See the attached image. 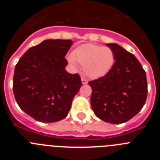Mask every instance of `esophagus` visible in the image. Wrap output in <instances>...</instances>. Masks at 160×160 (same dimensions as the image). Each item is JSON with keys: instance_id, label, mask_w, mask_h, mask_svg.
Here are the masks:
<instances>
[{"instance_id": "esophagus-1", "label": "esophagus", "mask_w": 160, "mask_h": 160, "mask_svg": "<svg viewBox=\"0 0 160 160\" xmlns=\"http://www.w3.org/2000/svg\"><path fill=\"white\" fill-rule=\"evenodd\" d=\"M82 84H87V82H88V81H87V79L86 78L84 77V76H82Z\"/></svg>"}]
</instances>
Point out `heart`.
I'll use <instances>...</instances> for the list:
<instances>
[{
    "mask_svg": "<svg viewBox=\"0 0 160 160\" xmlns=\"http://www.w3.org/2000/svg\"><path fill=\"white\" fill-rule=\"evenodd\" d=\"M68 59L73 65L78 63L85 66L88 76L98 78L110 71L114 62V54L111 48L85 44L75 49L74 54L69 55Z\"/></svg>",
    "mask_w": 160,
    "mask_h": 160,
    "instance_id": "heart-1",
    "label": "heart"
}]
</instances>
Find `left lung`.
<instances>
[{"label": "left lung", "instance_id": "1", "mask_svg": "<svg viewBox=\"0 0 160 160\" xmlns=\"http://www.w3.org/2000/svg\"><path fill=\"white\" fill-rule=\"evenodd\" d=\"M115 62L102 77L90 81V104L98 118L113 124L122 123L136 115L148 96L146 72L134 54L115 43L107 44Z\"/></svg>", "mask_w": 160, "mask_h": 160}]
</instances>
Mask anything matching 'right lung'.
I'll return each mask as SVG.
<instances>
[{"label":"right lung","mask_w":160,"mask_h":160,"mask_svg":"<svg viewBox=\"0 0 160 160\" xmlns=\"http://www.w3.org/2000/svg\"><path fill=\"white\" fill-rule=\"evenodd\" d=\"M73 42L46 40L29 48L17 63L12 90L20 108L37 121L54 122L67 116L82 87L78 73H69L65 56Z\"/></svg>","instance_id":"1"}]
</instances>
